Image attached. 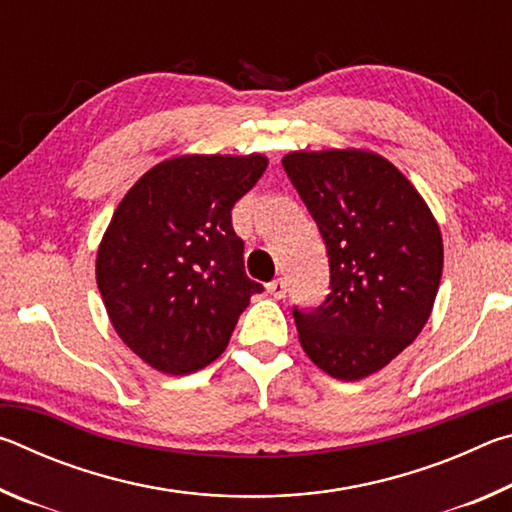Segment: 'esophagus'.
<instances>
[{"mask_svg":"<svg viewBox=\"0 0 512 512\" xmlns=\"http://www.w3.org/2000/svg\"><path fill=\"white\" fill-rule=\"evenodd\" d=\"M266 289H268V293H271V296H273V298H277V300L287 296V282H284L282 277H277V280L268 282V284H266Z\"/></svg>","mask_w":512,"mask_h":512,"instance_id":"esophagus-1","label":"esophagus"}]
</instances>
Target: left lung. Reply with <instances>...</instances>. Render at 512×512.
Returning <instances> with one entry per match:
<instances>
[{
  "label": "left lung",
  "mask_w": 512,
  "mask_h": 512,
  "mask_svg": "<svg viewBox=\"0 0 512 512\" xmlns=\"http://www.w3.org/2000/svg\"><path fill=\"white\" fill-rule=\"evenodd\" d=\"M282 167L329 257L327 298L293 307L300 345L334 379H363L429 320L443 275L440 228L418 189L377 153L293 151Z\"/></svg>",
  "instance_id": "8db88e82"
}]
</instances>
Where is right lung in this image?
Returning <instances> with one entry per match:
<instances>
[{
    "label": "right lung",
    "mask_w": 512,
    "mask_h": 512,
    "mask_svg": "<svg viewBox=\"0 0 512 512\" xmlns=\"http://www.w3.org/2000/svg\"><path fill=\"white\" fill-rule=\"evenodd\" d=\"M266 167L259 153L180 155L121 198L97 253V284L119 339L151 368H205L264 291L244 271L232 207Z\"/></svg>",
    "instance_id": "1"
}]
</instances>
